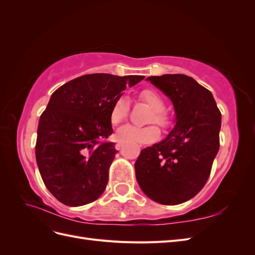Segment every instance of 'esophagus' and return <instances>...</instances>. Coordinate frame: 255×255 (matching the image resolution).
I'll return each mask as SVG.
<instances>
[{"label": "esophagus", "instance_id": "1", "mask_svg": "<svg viewBox=\"0 0 255 255\" xmlns=\"http://www.w3.org/2000/svg\"><path fill=\"white\" fill-rule=\"evenodd\" d=\"M115 148L117 149V150H120L122 148V143L121 142H117V143H116V145H115Z\"/></svg>", "mask_w": 255, "mask_h": 255}]
</instances>
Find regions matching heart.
I'll use <instances>...</instances> for the list:
<instances>
[{
	"instance_id": "b5f03b06",
	"label": "heart",
	"mask_w": 255,
	"mask_h": 255,
	"mask_svg": "<svg viewBox=\"0 0 255 255\" xmlns=\"http://www.w3.org/2000/svg\"><path fill=\"white\" fill-rule=\"evenodd\" d=\"M139 100L152 110L150 122H155L160 127L168 125V118L164 112L165 102L156 91L144 89L139 94ZM128 104L126 98H119L115 101L110 119L112 125H119L128 117ZM159 136V130L156 127L150 126L145 128H137L134 126H123L117 130V139L125 143H149L156 140Z\"/></svg>"
}]
</instances>
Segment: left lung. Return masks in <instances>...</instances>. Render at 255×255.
<instances>
[{
	"label": "left lung",
	"instance_id": "8db88e82",
	"mask_svg": "<svg viewBox=\"0 0 255 255\" xmlns=\"http://www.w3.org/2000/svg\"><path fill=\"white\" fill-rule=\"evenodd\" d=\"M170 99L175 126L165 139L141 150L135 163L143 194L164 205L194 198L210 176L219 150L221 114L210 90L185 74L149 76Z\"/></svg>",
	"mask_w": 255,
	"mask_h": 255
}]
</instances>
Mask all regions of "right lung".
Here are the masks:
<instances>
[{
    "label": "right lung",
    "instance_id": "right-lung-1",
    "mask_svg": "<svg viewBox=\"0 0 255 255\" xmlns=\"http://www.w3.org/2000/svg\"><path fill=\"white\" fill-rule=\"evenodd\" d=\"M142 75L95 73L64 84L52 94L38 123L36 160L43 183L58 201L81 206L96 201L109 181L118 151L111 110Z\"/></svg>",
    "mask_w": 255,
    "mask_h": 255
}]
</instances>
